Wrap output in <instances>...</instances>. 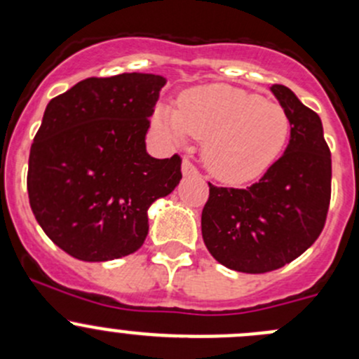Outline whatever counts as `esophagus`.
<instances>
[{
	"instance_id": "obj_1",
	"label": "esophagus",
	"mask_w": 359,
	"mask_h": 359,
	"mask_svg": "<svg viewBox=\"0 0 359 359\" xmlns=\"http://www.w3.org/2000/svg\"><path fill=\"white\" fill-rule=\"evenodd\" d=\"M182 173H184V177H196L198 168L189 161V159L184 158L182 159Z\"/></svg>"
}]
</instances>
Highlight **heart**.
<instances>
[{
    "label": "heart",
    "instance_id": "obj_1",
    "mask_svg": "<svg viewBox=\"0 0 359 359\" xmlns=\"http://www.w3.org/2000/svg\"><path fill=\"white\" fill-rule=\"evenodd\" d=\"M154 121L177 142L187 135L205 140L206 168L226 184L262 177L290 137V118L280 104L222 83L187 90L177 109L158 107Z\"/></svg>",
    "mask_w": 359,
    "mask_h": 359
}]
</instances>
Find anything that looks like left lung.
I'll return each mask as SVG.
<instances>
[{
	"mask_svg": "<svg viewBox=\"0 0 359 359\" xmlns=\"http://www.w3.org/2000/svg\"><path fill=\"white\" fill-rule=\"evenodd\" d=\"M271 92L290 118V142L247 189L210 186L201 234L213 259L240 273L280 269L321 234L332 193V156L320 116L283 85Z\"/></svg>",
	"mask_w": 359,
	"mask_h": 359,
	"instance_id": "obj_1",
	"label": "left lung"
}]
</instances>
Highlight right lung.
<instances>
[{
  "label": "right lung",
  "mask_w": 359,
  "mask_h": 359,
  "mask_svg": "<svg viewBox=\"0 0 359 359\" xmlns=\"http://www.w3.org/2000/svg\"><path fill=\"white\" fill-rule=\"evenodd\" d=\"M165 85L144 72L86 78L46 106L29 154V203L46 236L74 259L137 252L149 206L182 179L179 154L156 159L146 151Z\"/></svg>",
  "instance_id": "1"
}]
</instances>
